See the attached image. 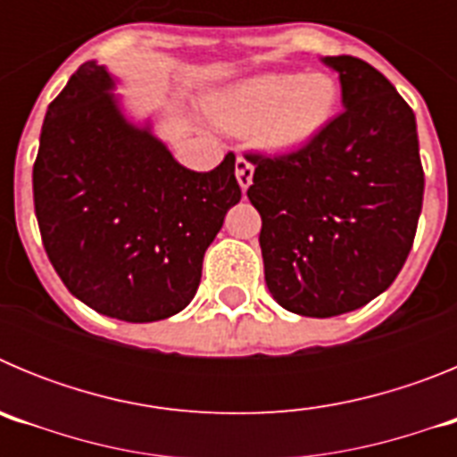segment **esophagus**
Masks as SVG:
<instances>
[{"label": "esophagus", "instance_id": "1", "mask_svg": "<svg viewBox=\"0 0 457 457\" xmlns=\"http://www.w3.org/2000/svg\"><path fill=\"white\" fill-rule=\"evenodd\" d=\"M236 179L237 183H240L242 192H247V187L252 185V179H253V164L249 162L247 157H237L236 160Z\"/></svg>", "mask_w": 457, "mask_h": 457}]
</instances>
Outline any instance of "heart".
Wrapping results in <instances>:
<instances>
[{
    "label": "heart",
    "instance_id": "obj_1",
    "mask_svg": "<svg viewBox=\"0 0 457 457\" xmlns=\"http://www.w3.org/2000/svg\"><path fill=\"white\" fill-rule=\"evenodd\" d=\"M341 103V87L329 72H268L231 84L208 98V114L220 128L252 132L261 148L297 153L320 139Z\"/></svg>",
    "mask_w": 457,
    "mask_h": 457
}]
</instances>
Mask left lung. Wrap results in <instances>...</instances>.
Masks as SVG:
<instances>
[{
	"instance_id": "obj_1",
	"label": "left lung",
	"mask_w": 457,
	"mask_h": 457,
	"mask_svg": "<svg viewBox=\"0 0 457 457\" xmlns=\"http://www.w3.org/2000/svg\"><path fill=\"white\" fill-rule=\"evenodd\" d=\"M343 112L304 151L249 153L265 284L306 318H332L385 293L407 261L423 204L417 119L394 84L357 56H322Z\"/></svg>"
}]
</instances>
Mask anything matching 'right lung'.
Instances as JSON below:
<instances>
[{"label":"right lung","instance_id":"obj_1","mask_svg":"<svg viewBox=\"0 0 457 457\" xmlns=\"http://www.w3.org/2000/svg\"><path fill=\"white\" fill-rule=\"evenodd\" d=\"M107 68L87 62L47 107L34 208L52 268L103 316L155 322L192 302L204 253L242 192L236 155L208 173L125 119Z\"/></svg>","mask_w":457,"mask_h":457}]
</instances>
